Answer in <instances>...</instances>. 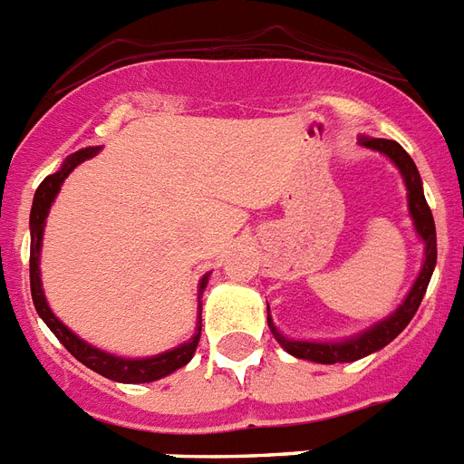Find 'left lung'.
<instances>
[{
	"label": "left lung",
	"mask_w": 464,
	"mask_h": 464,
	"mask_svg": "<svg viewBox=\"0 0 464 464\" xmlns=\"http://www.w3.org/2000/svg\"><path fill=\"white\" fill-rule=\"evenodd\" d=\"M361 143H363L365 148H372V150H380V153L389 155L401 169V174H403V181H406L408 188V208H411V217L412 221H415V228H418L420 238L424 240V264L418 280H415V285L408 292L406 302H403L387 321L377 323L375 328H371L363 334H358V337H353V340L349 342H340V344H328V342H325V344H321V342H292L276 330V325L271 323V316H268V328H271V333H274V337L278 340V344L283 346L287 353H292V356L297 358H306V361H316V363H352V361H358V358L368 356V353L387 346L401 330L406 328L408 323H411V318L415 316V311H418L420 302H422L424 292H427V285H430L431 271L437 266V228H434V217H431L430 205L424 200L418 167H415L412 158L399 146V143L389 141V139H361Z\"/></svg>",
	"instance_id": "8db88e82"
}]
</instances>
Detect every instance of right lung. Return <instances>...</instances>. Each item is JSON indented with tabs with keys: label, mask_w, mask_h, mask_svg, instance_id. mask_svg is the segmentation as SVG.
I'll use <instances>...</instances> for the list:
<instances>
[{
	"label": "right lung",
	"mask_w": 464,
	"mask_h": 464,
	"mask_svg": "<svg viewBox=\"0 0 464 464\" xmlns=\"http://www.w3.org/2000/svg\"><path fill=\"white\" fill-rule=\"evenodd\" d=\"M99 153V148H84V150H77V153L70 155L65 160V165L58 169L56 174H49L40 184L37 193H34L33 200V212H30V292H33V302L37 314L42 316V321L52 328V333L56 334L61 344L68 349L72 356L84 363L87 368H92L93 372L108 377V380H115V382H127V384H139V382H153V380H160V377L169 375V372L179 371L181 365H186L196 353L198 340H200V330L202 325H198L196 337L186 344L177 346L172 352L160 353L155 358H118L111 356V353L101 352V349H93L87 342H82L75 333H70L63 323L58 321L52 314L49 304H46L44 292H42V280H40V247H42V233H44V219L49 214V208H52L53 198H56L58 188L65 181L72 169H75L80 162L93 158ZM208 278L200 280V292L208 285Z\"/></svg>",
	"instance_id": "right-lung-1"
}]
</instances>
